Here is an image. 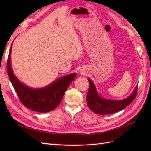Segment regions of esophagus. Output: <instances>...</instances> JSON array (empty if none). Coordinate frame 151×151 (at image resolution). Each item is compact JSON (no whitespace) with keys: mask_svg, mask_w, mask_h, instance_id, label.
Here are the masks:
<instances>
[{"mask_svg":"<svg viewBox=\"0 0 151 151\" xmlns=\"http://www.w3.org/2000/svg\"><path fill=\"white\" fill-rule=\"evenodd\" d=\"M84 73H85V72H84V71H82V74H84Z\"/></svg>","mask_w":151,"mask_h":151,"instance_id":"34e87169","label":"esophagus"}]
</instances>
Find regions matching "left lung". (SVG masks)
Masks as SVG:
<instances>
[{"label": "left lung", "instance_id": "8db88e82", "mask_svg": "<svg viewBox=\"0 0 151 151\" xmlns=\"http://www.w3.org/2000/svg\"><path fill=\"white\" fill-rule=\"evenodd\" d=\"M89 88L87 94V104L88 107L99 115L111 114L119 111L128 106L136 97L137 86L129 97L123 100H108L101 97L96 90L95 86L90 79L88 78Z\"/></svg>", "mask_w": 151, "mask_h": 151}]
</instances>
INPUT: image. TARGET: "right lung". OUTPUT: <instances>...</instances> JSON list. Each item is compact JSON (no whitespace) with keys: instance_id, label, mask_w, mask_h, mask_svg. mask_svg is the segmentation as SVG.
<instances>
[{"instance_id":"add662e5","label":"right lung","mask_w":151,"mask_h":151,"mask_svg":"<svg viewBox=\"0 0 151 151\" xmlns=\"http://www.w3.org/2000/svg\"><path fill=\"white\" fill-rule=\"evenodd\" d=\"M11 50L7 62L8 74L22 104L28 109L40 113L49 112L58 106L67 88L76 78V74L72 73L61 77L45 88H29L19 81L13 73L10 61Z\"/></svg>"}]
</instances>
